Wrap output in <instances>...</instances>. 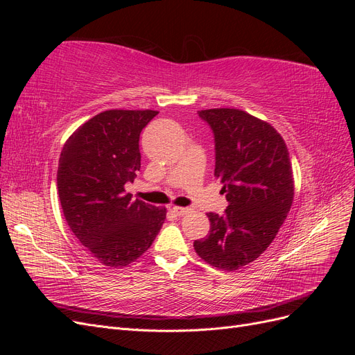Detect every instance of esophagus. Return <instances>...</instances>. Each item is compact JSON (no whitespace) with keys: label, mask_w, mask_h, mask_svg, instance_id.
<instances>
[{"label":"esophagus","mask_w":355,"mask_h":355,"mask_svg":"<svg viewBox=\"0 0 355 355\" xmlns=\"http://www.w3.org/2000/svg\"><path fill=\"white\" fill-rule=\"evenodd\" d=\"M189 210H191V209H188V207H178V206L173 207V211H175L176 214H187V213H189Z\"/></svg>","instance_id":"1"}]
</instances>
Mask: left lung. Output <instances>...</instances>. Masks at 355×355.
<instances>
[{
  "label": "left lung",
  "mask_w": 355,
  "mask_h": 355,
  "mask_svg": "<svg viewBox=\"0 0 355 355\" xmlns=\"http://www.w3.org/2000/svg\"><path fill=\"white\" fill-rule=\"evenodd\" d=\"M198 115L214 136V176L228 207L207 213L210 234L194 249L218 270L237 271L268 249L286 220L295 196L292 164L280 133L259 118L235 108Z\"/></svg>",
  "instance_id": "1"
}]
</instances>
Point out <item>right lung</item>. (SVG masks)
<instances>
[{
    "label": "right lung",
    "instance_id": "add662e5",
    "mask_svg": "<svg viewBox=\"0 0 355 355\" xmlns=\"http://www.w3.org/2000/svg\"><path fill=\"white\" fill-rule=\"evenodd\" d=\"M157 111L110 110L75 130L58 167L59 200L71 231L93 257L123 268L158 235L166 209L132 200L124 187L141 168L139 137Z\"/></svg>",
    "mask_w": 355,
    "mask_h": 355
}]
</instances>
